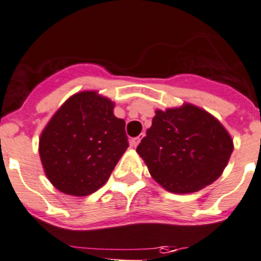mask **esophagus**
Instances as JSON below:
<instances>
[{
	"label": "esophagus",
	"instance_id": "obj_1",
	"mask_svg": "<svg viewBox=\"0 0 261 261\" xmlns=\"http://www.w3.org/2000/svg\"><path fill=\"white\" fill-rule=\"evenodd\" d=\"M140 142H141V138L140 137H136V138H133L132 141H130V143H132L133 147H137V146L140 145Z\"/></svg>",
	"mask_w": 261,
	"mask_h": 261
}]
</instances>
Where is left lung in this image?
<instances>
[{"label":"left lung","mask_w":261,"mask_h":261,"mask_svg":"<svg viewBox=\"0 0 261 261\" xmlns=\"http://www.w3.org/2000/svg\"><path fill=\"white\" fill-rule=\"evenodd\" d=\"M233 152L227 129L206 110L183 103L156 110L137 153L151 177L172 193H192L222 175Z\"/></svg>","instance_id":"obj_1"}]
</instances>
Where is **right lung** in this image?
Segmentation results:
<instances>
[{
    "instance_id": "1",
    "label": "right lung",
    "mask_w": 261,
    "mask_h": 261,
    "mask_svg": "<svg viewBox=\"0 0 261 261\" xmlns=\"http://www.w3.org/2000/svg\"><path fill=\"white\" fill-rule=\"evenodd\" d=\"M115 103L97 91L70 96L39 137L44 174L56 190L91 195L108 182L128 148L125 121L114 115Z\"/></svg>"
}]
</instances>
